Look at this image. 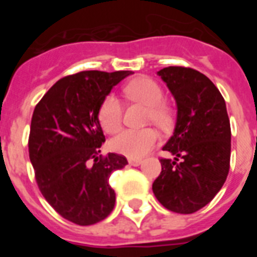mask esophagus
Here are the masks:
<instances>
[{"mask_svg": "<svg viewBox=\"0 0 257 257\" xmlns=\"http://www.w3.org/2000/svg\"><path fill=\"white\" fill-rule=\"evenodd\" d=\"M142 163V160L139 158H128V165L130 166H139Z\"/></svg>", "mask_w": 257, "mask_h": 257, "instance_id": "34e87169", "label": "esophagus"}]
</instances>
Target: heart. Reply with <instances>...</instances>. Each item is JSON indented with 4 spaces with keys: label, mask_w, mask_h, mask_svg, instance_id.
I'll list each match as a JSON object with an SVG mask.
<instances>
[{
    "label": "heart",
    "mask_w": 257,
    "mask_h": 257,
    "mask_svg": "<svg viewBox=\"0 0 257 257\" xmlns=\"http://www.w3.org/2000/svg\"><path fill=\"white\" fill-rule=\"evenodd\" d=\"M127 96L149 106L148 118L157 124H166L170 119V110L165 105V94L161 86L148 77L131 81L124 88ZM123 106L115 95L105 97L99 109V122L108 134H115L122 126ZM160 143V135L153 128L124 130L110 142V148L115 153L128 158H140L151 152Z\"/></svg>",
    "instance_id": "b5f03b06"
}]
</instances>
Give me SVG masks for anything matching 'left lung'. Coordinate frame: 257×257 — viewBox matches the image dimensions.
I'll return each mask as SVG.
<instances>
[{
  "label": "left lung",
  "instance_id": "obj_1",
  "mask_svg": "<svg viewBox=\"0 0 257 257\" xmlns=\"http://www.w3.org/2000/svg\"><path fill=\"white\" fill-rule=\"evenodd\" d=\"M176 100L174 135L163 147L175 156L161 158L154 196L172 212L205 207L224 185L230 167V122L225 100L208 77L192 68L158 72Z\"/></svg>",
  "mask_w": 257,
  "mask_h": 257
}]
</instances>
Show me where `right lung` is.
<instances>
[{
	"mask_svg": "<svg viewBox=\"0 0 257 257\" xmlns=\"http://www.w3.org/2000/svg\"><path fill=\"white\" fill-rule=\"evenodd\" d=\"M130 74L85 70L63 77L32 115L29 160L38 188L60 216L77 225L96 224L114 208L109 176L123 169L127 160L115 153L99 156L105 142L99 109L112 88Z\"/></svg>",
	"mask_w": 257,
	"mask_h": 257,
	"instance_id": "obj_1",
	"label": "right lung"
}]
</instances>
